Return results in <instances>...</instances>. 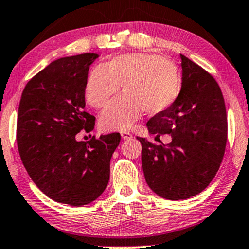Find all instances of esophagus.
Instances as JSON below:
<instances>
[{
  "mask_svg": "<svg viewBox=\"0 0 249 249\" xmlns=\"http://www.w3.org/2000/svg\"><path fill=\"white\" fill-rule=\"evenodd\" d=\"M121 135H122V138L124 139V140H128V139L132 138V134H131L128 131H123V132H121Z\"/></svg>",
  "mask_w": 249,
  "mask_h": 249,
  "instance_id": "esophagus-1",
  "label": "esophagus"
}]
</instances>
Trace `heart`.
Returning a JSON list of instances; mask_svg holds the SVG:
<instances>
[{
    "instance_id": "heart-1",
    "label": "heart",
    "mask_w": 249,
    "mask_h": 249,
    "mask_svg": "<svg viewBox=\"0 0 249 249\" xmlns=\"http://www.w3.org/2000/svg\"><path fill=\"white\" fill-rule=\"evenodd\" d=\"M125 92L102 112L100 125L106 131L127 130L140 117L164 111L177 99L180 76L173 61L149 53L118 55L106 66H98L85 85L86 101L92 107H107L121 90Z\"/></svg>"
}]
</instances>
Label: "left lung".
I'll use <instances>...</instances> for the list:
<instances>
[{
    "instance_id": "obj_1",
    "label": "left lung",
    "mask_w": 249,
    "mask_h": 249,
    "mask_svg": "<svg viewBox=\"0 0 249 249\" xmlns=\"http://www.w3.org/2000/svg\"><path fill=\"white\" fill-rule=\"evenodd\" d=\"M182 88L167 109L147 123L156 135L171 134L168 144H142L144 178L158 196L170 200L187 199L205 190L223 159L228 140L224 98L210 72L180 54Z\"/></svg>"
}]
</instances>
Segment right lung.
Wrapping results in <instances>:
<instances>
[{"label": "right lung", "instance_id": "add662e5", "mask_svg": "<svg viewBox=\"0 0 249 249\" xmlns=\"http://www.w3.org/2000/svg\"><path fill=\"white\" fill-rule=\"evenodd\" d=\"M97 53L66 57L37 72L22 91L17 119V144L33 182L49 198L83 206L105 191L110 159L121 134H76L94 128L95 117L84 110L85 85Z\"/></svg>", "mask_w": 249, "mask_h": 249}]
</instances>
